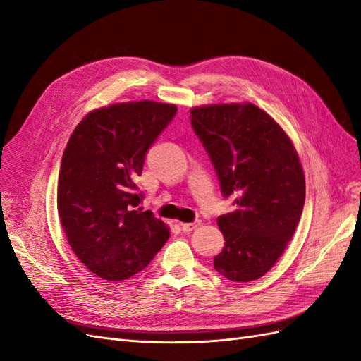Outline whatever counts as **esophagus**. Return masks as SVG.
<instances>
[{"mask_svg":"<svg viewBox=\"0 0 361 361\" xmlns=\"http://www.w3.org/2000/svg\"><path fill=\"white\" fill-rule=\"evenodd\" d=\"M200 224H202L200 220H194L192 223H182L180 226H182V231L183 232H192L194 228H197Z\"/></svg>","mask_w":361,"mask_h":361,"instance_id":"obj_1","label":"esophagus"}]
</instances>
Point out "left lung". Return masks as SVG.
I'll use <instances>...</instances> for the list:
<instances>
[{"instance_id":"obj_1","label":"left lung","mask_w":361,"mask_h":361,"mask_svg":"<svg viewBox=\"0 0 361 361\" xmlns=\"http://www.w3.org/2000/svg\"><path fill=\"white\" fill-rule=\"evenodd\" d=\"M191 125L233 211L216 218L224 248L214 268L232 281H251L274 267L302 214L305 180L290 138L253 104L191 110Z\"/></svg>"}]
</instances>
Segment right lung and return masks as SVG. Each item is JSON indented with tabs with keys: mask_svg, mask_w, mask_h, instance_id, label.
Segmentation results:
<instances>
[{
	"mask_svg": "<svg viewBox=\"0 0 361 361\" xmlns=\"http://www.w3.org/2000/svg\"><path fill=\"white\" fill-rule=\"evenodd\" d=\"M176 113V105L154 101L114 104L87 114L68 141L59 215L73 253L97 277H133L170 238L169 227L140 207L145 194L135 180Z\"/></svg>",
	"mask_w": 361,
	"mask_h": 361,
	"instance_id": "add662e5",
	"label": "right lung"
}]
</instances>
